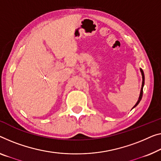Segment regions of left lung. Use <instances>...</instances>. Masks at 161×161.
Returning a JSON list of instances; mask_svg holds the SVG:
<instances>
[{
    "label": "left lung",
    "instance_id": "8db88e82",
    "mask_svg": "<svg viewBox=\"0 0 161 161\" xmlns=\"http://www.w3.org/2000/svg\"><path fill=\"white\" fill-rule=\"evenodd\" d=\"M140 71H141V73H142V88H141L140 94V97H139V100H138V101L136 102V103L135 104V105H134V106L133 108L136 107V105H137L139 104V103L140 102V100H141V99H142V93H143V86H144V84H145V76H144V72H143V71H142V69H140Z\"/></svg>",
    "mask_w": 161,
    "mask_h": 161
}]
</instances>
